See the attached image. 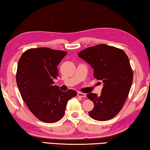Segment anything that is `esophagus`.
<instances>
[{"label": "esophagus", "mask_w": 150, "mask_h": 150, "mask_svg": "<svg viewBox=\"0 0 150 150\" xmlns=\"http://www.w3.org/2000/svg\"><path fill=\"white\" fill-rule=\"evenodd\" d=\"M77 96H78L79 97L85 98V97H86V94H84V93H82V92H77Z\"/></svg>", "instance_id": "1"}]
</instances>
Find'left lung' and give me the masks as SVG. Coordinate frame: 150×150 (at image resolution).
Here are the masks:
<instances>
[{
	"label": "left lung",
	"instance_id": "1",
	"mask_svg": "<svg viewBox=\"0 0 150 150\" xmlns=\"http://www.w3.org/2000/svg\"><path fill=\"white\" fill-rule=\"evenodd\" d=\"M78 56L93 68L94 77L103 83L100 96L92 92L86 95L94 105L89 115L100 121L112 119L121 111L132 85L129 58L121 49L103 44L82 50Z\"/></svg>",
	"mask_w": 150,
	"mask_h": 150
}]
</instances>
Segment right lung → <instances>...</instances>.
Here are the masks:
<instances>
[{"instance_id":"right-lung-1","label":"right lung","mask_w":150,"mask_h":150,"mask_svg":"<svg viewBox=\"0 0 150 150\" xmlns=\"http://www.w3.org/2000/svg\"><path fill=\"white\" fill-rule=\"evenodd\" d=\"M67 54L48 48H31L18 62L16 83L21 98L31 113L43 122L59 121L68 100L77 96L75 91L64 92L54 85L58 76L57 66Z\"/></svg>"}]
</instances>
